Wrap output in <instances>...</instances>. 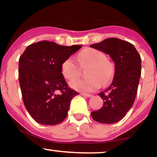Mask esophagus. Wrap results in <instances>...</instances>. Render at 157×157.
<instances>
[{"label":"esophagus","instance_id":"obj_1","mask_svg":"<svg viewBox=\"0 0 157 157\" xmlns=\"http://www.w3.org/2000/svg\"><path fill=\"white\" fill-rule=\"evenodd\" d=\"M80 94L82 95V96L87 97H91L93 96V95L91 94H87V93H80Z\"/></svg>","mask_w":157,"mask_h":157}]
</instances>
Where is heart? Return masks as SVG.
Masks as SVG:
<instances>
[{
  "label": "heart",
  "mask_w": 157,
  "mask_h": 157,
  "mask_svg": "<svg viewBox=\"0 0 157 157\" xmlns=\"http://www.w3.org/2000/svg\"><path fill=\"white\" fill-rule=\"evenodd\" d=\"M77 61L81 67L89 66L86 79H75L70 82V86L82 92H91L102 85L108 84L114 73L113 64L106 60L103 52L92 48H86L77 55ZM63 75L68 80L80 75V67L73 57H68L61 65Z\"/></svg>",
  "instance_id": "1"
}]
</instances>
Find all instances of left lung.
<instances>
[{"label":"left lung","instance_id":"1","mask_svg":"<svg viewBox=\"0 0 157 157\" xmlns=\"http://www.w3.org/2000/svg\"><path fill=\"white\" fill-rule=\"evenodd\" d=\"M90 46L109 55L115 63L112 82L105 91L98 94L103 105L91 111V115L100 123H115L125 116L134 102L141 75V57L134 45L115 37Z\"/></svg>","mask_w":157,"mask_h":157}]
</instances>
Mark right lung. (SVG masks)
I'll use <instances>...</instances> for the list:
<instances>
[{
    "instance_id": "obj_1",
    "label": "right lung",
    "mask_w": 157,
    "mask_h": 157,
    "mask_svg": "<svg viewBox=\"0 0 157 157\" xmlns=\"http://www.w3.org/2000/svg\"><path fill=\"white\" fill-rule=\"evenodd\" d=\"M81 47L43 40L29 45L20 57L19 82L23 103L32 117L41 125H54L63 121L71 99L79 94L68 87L61 65Z\"/></svg>"
}]
</instances>
